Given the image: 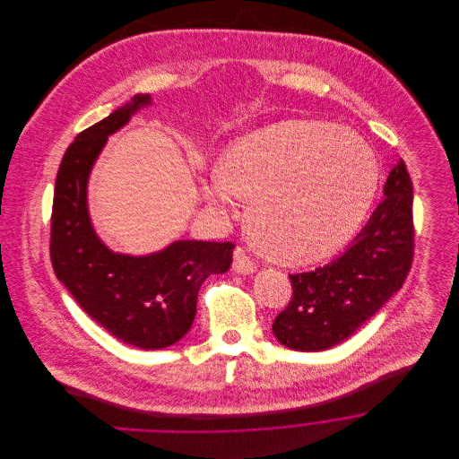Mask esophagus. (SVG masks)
Segmentation results:
<instances>
[{
	"mask_svg": "<svg viewBox=\"0 0 459 459\" xmlns=\"http://www.w3.org/2000/svg\"><path fill=\"white\" fill-rule=\"evenodd\" d=\"M255 263L244 253V249L237 247L233 253V270L240 275H249L255 272Z\"/></svg>",
	"mask_w": 459,
	"mask_h": 459,
	"instance_id": "esophagus-1",
	"label": "esophagus"
}]
</instances>
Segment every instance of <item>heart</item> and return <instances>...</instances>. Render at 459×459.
<instances>
[{"label":"heart","instance_id":"obj_1","mask_svg":"<svg viewBox=\"0 0 459 459\" xmlns=\"http://www.w3.org/2000/svg\"><path fill=\"white\" fill-rule=\"evenodd\" d=\"M380 184V160L359 132L315 120H282L235 139L219 171L199 184L219 215L238 197L249 204V233L282 264L320 262L359 230Z\"/></svg>","mask_w":459,"mask_h":459}]
</instances>
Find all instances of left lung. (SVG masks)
I'll return each instance as SVG.
<instances>
[{
	"mask_svg": "<svg viewBox=\"0 0 459 459\" xmlns=\"http://www.w3.org/2000/svg\"><path fill=\"white\" fill-rule=\"evenodd\" d=\"M413 187L401 160L384 199L348 249L313 272L290 275L293 297L277 315L275 339L297 351H324L351 337L401 290L413 258Z\"/></svg>",
	"mask_w": 459,
	"mask_h": 459,
	"instance_id": "8db88e82",
	"label": "left lung"
}]
</instances>
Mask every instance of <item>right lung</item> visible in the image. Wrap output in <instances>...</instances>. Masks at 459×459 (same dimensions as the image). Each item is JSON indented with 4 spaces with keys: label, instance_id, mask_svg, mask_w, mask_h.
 Wrapping results in <instances>:
<instances>
[{
    "label": "right lung",
    "instance_id": "right-lung-1",
    "mask_svg": "<svg viewBox=\"0 0 459 459\" xmlns=\"http://www.w3.org/2000/svg\"><path fill=\"white\" fill-rule=\"evenodd\" d=\"M152 104L150 95L137 93L74 139L56 175L51 219L58 281L90 318L141 350L168 348L191 330L201 284L230 270L235 249L230 242L175 240L150 255H127L97 235L88 208L91 169L108 137Z\"/></svg>",
    "mask_w": 459,
    "mask_h": 459
}]
</instances>
